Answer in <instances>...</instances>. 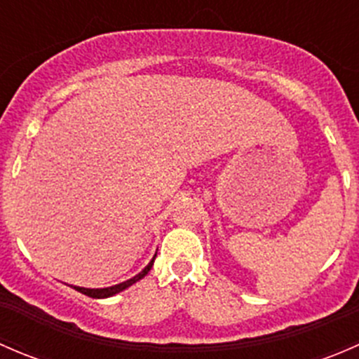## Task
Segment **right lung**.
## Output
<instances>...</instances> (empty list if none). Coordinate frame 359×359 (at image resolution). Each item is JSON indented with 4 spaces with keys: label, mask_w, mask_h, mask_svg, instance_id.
<instances>
[{
    "label": "right lung",
    "mask_w": 359,
    "mask_h": 359,
    "mask_svg": "<svg viewBox=\"0 0 359 359\" xmlns=\"http://www.w3.org/2000/svg\"><path fill=\"white\" fill-rule=\"evenodd\" d=\"M153 262H154V259L151 260L149 264H147V267H146V269L142 271V273H139V274H137V276H133L132 280L125 281V283L114 285V287H109V288H95V290H92V288H81V287H74V290L81 292L83 295L93 297V299H106V297L116 295V293H119V292H123V290H125V288H128L130 285H133V283H137V281H139V280H142V278L146 276V274L149 273V271H151V267H153Z\"/></svg>",
    "instance_id": "right-lung-1"
}]
</instances>
